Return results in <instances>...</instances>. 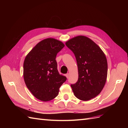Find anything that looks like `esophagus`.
Wrapping results in <instances>:
<instances>
[{
	"instance_id": "34e87169",
	"label": "esophagus",
	"mask_w": 128,
	"mask_h": 128,
	"mask_svg": "<svg viewBox=\"0 0 128 128\" xmlns=\"http://www.w3.org/2000/svg\"><path fill=\"white\" fill-rule=\"evenodd\" d=\"M66 77H67V78H68V77H69V74H68V73L66 74Z\"/></svg>"
}]
</instances>
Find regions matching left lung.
<instances>
[{
  "label": "left lung",
  "instance_id": "left-lung-1",
  "mask_svg": "<svg viewBox=\"0 0 128 128\" xmlns=\"http://www.w3.org/2000/svg\"><path fill=\"white\" fill-rule=\"evenodd\" d=\"M66 45L74 54L78 67V80L71 84L74 94L83 101L96 97L107 80L108 65L104 53L94 41L84 36L72 38Z\"/></svg>",
  "mask_w": 128,
  "mask_h": 128
}]
</instances>
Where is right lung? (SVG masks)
Returning <instances> with one entry per match:
<instances>
[{
    "instance_id": "1",
    "label": "right lung",
    "mask_w": 128,
    "mask_h": 128,
    "mask_svg": "<svg viewBox=\"0 0 128 128\" xmlns=\"http://www.w3.org/2000/svg\"><path fill=\"white\" fill-rule=\"evenodd\" d=\"M64 46L61 41L46 38L31 50L24 64V77L26 87L42 102L55 98L59 88L67 80L60 75L56 60L57 53Z\"/></svg>"
}]
</instances>
